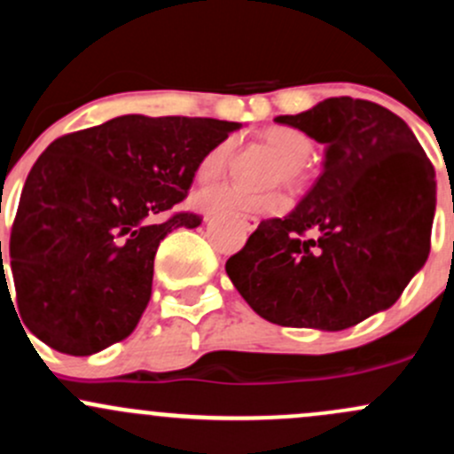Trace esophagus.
<instances>
[{"mask_svg":"<svg viewBox=\"0 0 454 454\" xmlns=\"http://www.w3.org/2000/svg\"><path fill=\"white\" fill-rule=\"evenodd\" d=\"M240 223H242V227L247 229V231H253V229H255L257 225H260V218L248 216V214H242V216H240Z\"/></svg>","mask_w":454,"mask_h":454,"instance_id":"1","label":"esophagus"}]
</instances>
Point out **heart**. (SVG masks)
Segmentation results:
<instances>
[{
    "label": "heart",
    "instance_id": "heart-1",
    "mask_svg": "<svg viewBox=\"0 0 454 454\" xmlns=\"http://www.w3.org/2000/svg\"><path fill=\"white\" fill-rule=\"evenodd\" d=\"M262 140L279 155L281 164L277 168V182H284L290 188H301L305 184V162L309 160L311 145L309 136L305 131L290 128V125H272L264 129ZM233 155V140L225 138L218 145H214L201 158L197 167L199 182H214L225 175L229 167V160ZM194 203L199 209L212 214L238 212V209H255V212H281L286 207V197L281 192L270 194H245L236 188L216 186L203 188L194 194Z\"/></svg>",
    "mask_w": 454,
    "mask_h": 454
}]
</instances>
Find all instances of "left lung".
Masks as SVG:
<instances>
[{"mask_svg":"<svg viewBox=\"0 0 454 454\" xmlns=\"http://www.w3.org/2000/svg\"><path fill=\"white\" fill-rule=\"evenodd\" d=\"M275 121L325 145V168L225 270L268 323L348 329L396 303L427 262L435 170L401 116L372 101L331 97Z\"/></svg>","mask_w":454,"mask_h":454,"instance_id":"1","label":"left lung"}]
</instances>
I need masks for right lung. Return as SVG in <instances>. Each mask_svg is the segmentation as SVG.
Wrapping results in <instances>:
<instances>
[{
  "label": "right lung",
  "instance_id": "obj_1",
  "mask_svg": "<svg viewBox=\"0 0 454 454\" xmlns=\"http://www.w3.org/2000/svg\"><path fill=\"white\" fill-rule=\"evenodd\" d=\"M240 123L116 116L62 136L23 186L11 233L19 314L41 342L86 357L125 340L151 299L153 260L199 162ZM4 272V262H2Z\"/></svg>",
  "mask_w": 454,
  "mask_h": 454
}]
</instances>
